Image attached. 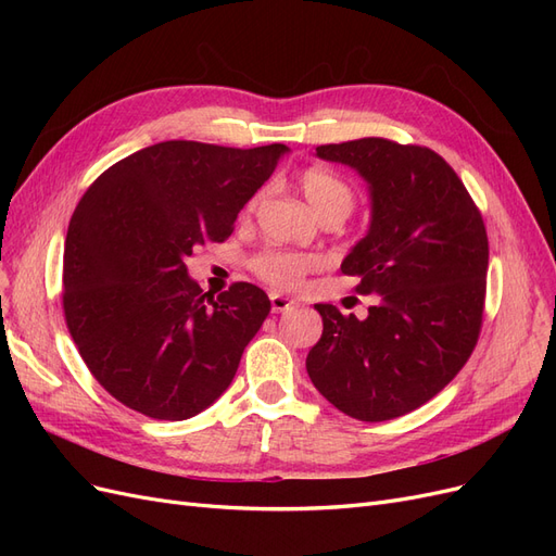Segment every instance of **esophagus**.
<instances>
[{"label": "esophagus", "mask_w": 556, "mask_h": 556, "mask_svg": "<svg viewBox=\"0 0 556 556\" xmlns=\"http://www.w3.org/2000/svg\"><path fill=\"white\" fill-rule=\"evenodd\" d=\"M268 299H271V311L274 313H285V311H290L294 306V301L290 296H282L278 292H271V294H268Z\"/></svg>", "instance_id": "esophagus-1"}]
</instances>
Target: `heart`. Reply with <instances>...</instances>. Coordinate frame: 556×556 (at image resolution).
Returning a JSON list of instances; mask_svg holds the SVG:
<instances>
[{"label":"heart","mask_w":556,"mask_h":556,"mask_svg":"<svg viewBox=\"0 0 556 556\" xmlns=\"http://www.w3.org/2000/svg\"><path fill=\"white\" fill-rule=\"evenodd\" d=\"M299 188L323 220H327V217H341V220H345L350 211L355 208L357 194L352 190V185L336 172L327 169V166H306L299 174ZM255 204L257 199H252L250 208H255ZM319 266H323V260L317 255L285 248H266L250 260V268L255 271V276L278 290H294L301 280L317 271Z\"/></svg>","instance_id":"b5f03b06"}]
</instances>
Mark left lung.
Here are the masks:
<instances>
[{
  "instance_id": "8db88e82",
  "label": "left lung",
  "mask_w": 556,
  "mask_h": 556,
  "mask_svg": "<svg viewBox=\"0 0 556 556\" xmlns=\"http://www.w3.org/2000/svg\"><path fill=\"white\" fill-rule=\"evenodd\" d=\"M317 157L371 188V229L341 271L378 296L366 319L315 304L325 329L306 368L341 413L384 422L433 399L476 350L490 241L462 178L427 146L366 137L317 146Z\"/></svg>"
}]
</instances>
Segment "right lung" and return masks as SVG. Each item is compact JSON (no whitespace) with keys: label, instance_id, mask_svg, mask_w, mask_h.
Wrapping results in <instances>:
<instances>
[{"label":"right lung","instance_id":"obj_1","mask_svg":"<svg viewBox=\"0 0 556 556\" xmlns=\"http://www.w3.org/2000/svg\"><path fill=\"white\" fill-rule=\"evenodd\" d=\"M285 150L164 141L109 166L78 201L64 241V319L123 406L188 419L231 384L271 301L250 282L213 296L185 260L231 237Z\"/></svg>","mask_w":556,"mask_h":556}]
</instances>
